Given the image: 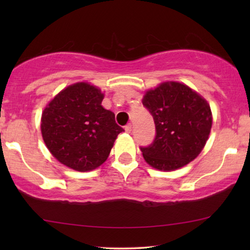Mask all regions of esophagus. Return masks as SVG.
<instances>
[{
	"instance_id": "obj_1",
	"label": "esophagus",
	"mask_w": 250,
	"mask_h": 250,
	"mask_svg": "<svg viewBox=\"0 0 250 250\" xmlns=\"http://www.w3.org/2000/svg\"><path fill=\"white\" fill-rule=\"evenodd\" d=\"M125 132H128V133H130L131 131H132V125L131 124H129V125H126L125 126Z\"/></svg>"
}]
</instances>
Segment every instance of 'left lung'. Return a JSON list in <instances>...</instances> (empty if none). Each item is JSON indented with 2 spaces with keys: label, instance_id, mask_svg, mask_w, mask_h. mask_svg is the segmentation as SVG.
<instances>
[{
  "label": "left lung",
  "instance_id": "obj_1",
  "mask_svg": "<svg viewBox=\"0 0 250 250\" xmlns=\"http://www.w3.org/2000/svg\"><path fill=\"white\" fill-rule=\"evenodd\" d=\"M142 104L155 124V138L141 146L152 167L173 171L191 162L205 146L211 128L209 104L184 83L167 82L146 92Z\"/></svg>",
  "mask_w": 250,
  "mask_h": 250
}]
</instances>
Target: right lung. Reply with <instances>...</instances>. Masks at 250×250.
Returning a JSON list of instances; mask_svg holds the SVG:
<instances>
[{"label": "right lung", "instance_id": "1", "mask_svg": "<svg viewBox=\"0 0 250 250\" xmlns=\"http://www.w3.org/2000/svg\"><path fill=\"white\" fill-rule=\"evenodd\" d=\"M104 94L88 83L62 89L42 113L41 130L46 146L59 162L87 172L103 164L118 134L115 113L104 109Z\"/></svg>", "mask_w": 250, "mask_h": 250}]
</instances>
